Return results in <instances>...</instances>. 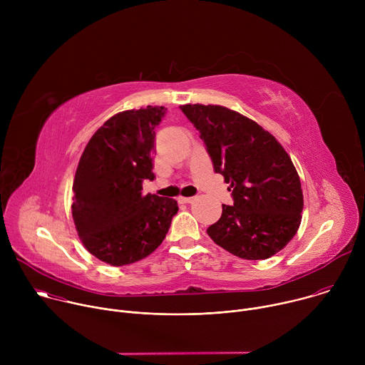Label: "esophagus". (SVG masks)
<instances>
[{"mask_svg":"<svg viewBox=\"0 0 365 365\" xmlns=\"http://www.w3.org/2000/svg\"><path fill=\"white\" fill-rule=\"evenodd\" d=\"M193 200H195V197H183V196L179 197V202H180V203H192Z\"/></svg>","mask_w":365,"mask_h":365,"instance_id":"34e87169","label":"esophagus"}]
</instances>
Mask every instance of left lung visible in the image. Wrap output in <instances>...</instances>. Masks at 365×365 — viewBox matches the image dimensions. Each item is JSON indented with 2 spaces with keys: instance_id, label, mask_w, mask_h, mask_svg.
Listing matches in <instances>:
<instances>
[{
  "instance_id": "1",
  "label": "left lung",
  "mask_w": 365,
  "mask_h": 365,
  "mask_svg": "<svg viewBox=\"0 0 365 365\" xmlns=\"http://www.w3.org/2000/svg\"><path fill=\"white\" fill-rule=\"evenodd\" d=\"M182 113L200 133L215 173L234 205L206 230L215 244L244 259H266L283 250L302 221L299 175L283 145L255 121L221 106L186 103Z\"/></svg>"
}]
</instances>
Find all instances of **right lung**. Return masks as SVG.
Here are the masks:
<instances>
[{
  "instance_id": "add662e5",
  "label": "right lung",
  "mask_w": 365,
  "mask_h": 365,
  "mask_svg": "<svg viewBox=\"0 0 365 365\" xmlns=\"http://www.w3.org/2000/svg\"><path fill=\"white\" fill-rule=\"evenodd\" d=\"M168 108L115 114L91 137L73 180L72 217L85 248L101 262L125 266L158 248L178 214L172 197L143 195L154 179V128Z\"/></svg>"
}]
</instances>
